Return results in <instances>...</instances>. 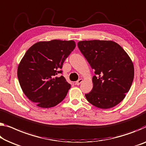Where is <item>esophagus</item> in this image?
<instances>
[{
  "mask_svg": "<svg viewBox=\"0 0 146 146\" xmlns=\"http://www.w3.org/2000/svg\"><path fill=\"white\" fill-rule=\"evenodd\" d=\"M82 80H82V79H79L77 80V81L75 82V84H76V85H79V84L82 82Z\"/></svg>",
  "mask_w": 146,
  "mask_h": 146,
  "instance_id": "1",
  "label": "esophagus"
}]
</instances>
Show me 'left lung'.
<instances>
[{
    "label": "left lung",
    "instance_id": "left-lung-1",
    "mask_svg": "<svg viewBox=\"0 0 146 146\" xmlns=\"http://www.w3.org/2000/svg\"><path fill=\"white\" fill-rule=\"evenodd\" d=\"M77 44L95 70L92 90L85 94L86 100L104 110L115 107L123 100L131 87L134 75L132 60L113 40H82Z\"/></svg>",
    "mask_w": 146,
    "mask_h": 146
}]
</instances>
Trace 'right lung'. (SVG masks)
<instances>
[{"label":"right lung","mask_w":146,"mask_h":146,"mask_svg":"<svg viewBox=\"0 0 146 146\" xmlns=\"http://www.w3.org/2000/svg\"><path fill=\"white\" fill-rule=\"evenodd\" d=\"M75 46L74 40L40 41L25 52L17 67V77L23 93L36 106L54 107L66 96L71 85L58 74Z\"/></svg>","instance_id":"1"}]
</instances>
